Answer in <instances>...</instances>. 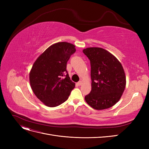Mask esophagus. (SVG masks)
Instances as JSON below:
<instances>
[{"mask_svg": "<svg viewBox=\"0 0 149 149\" xmlns=\"http://www.w3.org/2000/svg\"><path fill=\"white\" fill-rule=\"evenodd\" d=\"M77 84H78V86H81V84H83V82L81 81H79Z\"/></svg>", "mask_w": 149, "mask_h": 149, "instance_id": "34e87169", "label": "esophagus"}]
</instances>
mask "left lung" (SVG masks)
I'll list each match as a JSON object with an SVG mask.
<instances>
[{"label": "left lung", "mask_w": 149, "mask_h": 149, "mask_svg": "<svg viewBox=\"0 0 149 149\" xmlns=\"http://www.w3.org/2000/svg\"><path fill=\"white\" fill-rule=\"evenodd\" d=\"M91 63V91L85 101L96 110H103L115 105L120 99L126 85L123 65L106 49L99 47L84 49Z\"/></svg>", "instance_id": "left-lung-1"}]
</instances>
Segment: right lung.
I'll return each instance as SVG.
<instances>
[{
    "label": "right lung",
    "instance_id": "add662e5",
    "mask_svg": "<svg viewBox=\"0 0 149 149\" xmlns=\"http://www.w3.org/2000/svg\"><path fill=\"white\" fill-rule=\"evenodd\" d=\"M75 52L73 44L58 42L49 46L34 62L29 74L30 86L45 106L61 104L75 87L66 71L67 61Z\"/></svg>",
    "mask_w": 149,
    "mask_h": 149
}]
</instances>
